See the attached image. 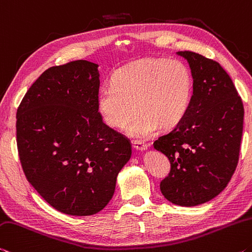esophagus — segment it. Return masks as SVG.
I'll return each mask as SVG.
<instances>
[{
	"instance_id": "34e87169",
	"label": "esophagus",
	"mask_w": 252,
	"mask_h": 252,
	"mask_svg": "<svg viewBox=\"0 0 252 252\" xmlns=\"http://www.w3.org/2000/svg\"><path fill=\"white\" fill-rule=\"evenodd\" d=\"M133 147L135 148L136 151H139V152H143V151L147 150L146 144L143 143V142H139V141H134L133 142Z\"/></svg>"
}]
</instances>
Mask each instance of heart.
<instances>
[{
    "label": "heart",
    "instance_id": "heart-1",
    "mask_svg": "<svg viewBox=\"0 0 252 252\" xmlns=\"http://www.w3.org/2000/svg\"><path fill=\"white\" fill-rule=\"evenodd\" d=\"M113 85L100 89L97 107L102 121L115 129H124L133 138L145 139L162 127L172 128L187 116L193 96V78L177 60L147 59L116 71Z\"/></svg>",
    "mask_w": 252,
    "mask_h": 252
}]
</instances>
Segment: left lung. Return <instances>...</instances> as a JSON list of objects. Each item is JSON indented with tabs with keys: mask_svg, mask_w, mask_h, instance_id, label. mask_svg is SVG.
I'll list each match as a JSON object with an SVG mask.
<instances>
[{
	"mask_svg": "<svg viewBox=\"0 0 252 252\" xmlns=\"http://www.w3.org/2000/svg\"><path fill=\"white\" fill-rule=\"evenodd\" d=\"M193 78L187 116L154 142L171 172L160 192L172 203L195 207L219 195L236 171L243 128V105L220 63L199 53L179 51Z\"/></svg>",
	"mask_w": 252,
	"mask_h": 252,
	"instance_id": "left-lung-1",
	"label": "left lung"
}]
</instances>
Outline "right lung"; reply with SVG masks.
Here are the masks:
<instances>
[{
	"mask_svg": "<svg viewBox=\"0 0 252 252\" xmlns=\"http://www.w3.org/2000/svg\"><path fill=\"white\" fill-rule=\"evenodd\" d=\"M98 68L77 60L45 70L16 113L24 174L52 208L69 216L101 211L131 156L128 139L98 111Z\"/></svg>",
	"mask_w": 252,
	"mask_h": 252,
	"instance_id": "add662e5",
	"label": "right lung"
}]
</instances>
